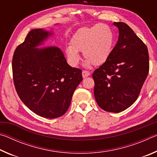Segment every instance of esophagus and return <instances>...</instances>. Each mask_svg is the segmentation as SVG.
<instances>
[{"label": "esophagus", "mask_w": 157, "mask_h": 157, "mask_svg": "<svg viewBox=\"0 0 157 157\" xmlns=\"http://www.w3.org/2000/svg\"><path fill=\"white\" fill-rule=\"evenodd\" d=\"M90 75V73L89 72V71H82V77L83 78H86V77H88Z\"/></svg>", "instance_id": "34e87169"}]
</instances>
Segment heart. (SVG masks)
<instances>
[{
  "label": "heart",
  "instance_id": "1",
  "mask_svg": "<svg viewBox=\"0 0 157 157\" xmlns=\"http://www.w3.org/2000/svg\"><path fill=\"white\" fill-rule=\"evenodd\" d=\"M113 43V33L107 25L97 23L82 28L74 34L71 44L66 47L67 62L75 67L80 60L79 52H82L86 66L102 65L109 57Z\"/></svg>",
  "mask_w": 157,
  "mask_h": 157
}]
</instances>
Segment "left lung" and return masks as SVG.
<instances>
[{"instance_id":"8db88e82","label":"left lung","mask_w":157,"mask_h":157,"mask_svg":"<svg viewBox=\"0 0 157 157\" xmlns=\"http://www.w3.org/2000/svg\"><path fill=\"white\" fill-rule=\"evenodd\" d=\"M118 40L108 59L93 73L94 96L101 109L119 113L139 97L149 73L147 48L131 28L114 22Z\"/></svg>"}]
</instances>
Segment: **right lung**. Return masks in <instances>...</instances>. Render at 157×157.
<instances>
[{"instance_id":"obj_1","label":"right lung","mask_w":157,"mask_h":157,"mask_svg":"<svg viewBox=\"0 0 157 157\" xmlns=\"http://www.w3.org/2000/svg\"><path fill=\"white\" fill-rule=\"evenodd\" d=\"M52 34L44 29L32 30L12 59L13 80L20 99L34 113L50 119L67 111L82 81L81 69L69 66L59 48H37Z\"/></svg>"}]
</instances>
